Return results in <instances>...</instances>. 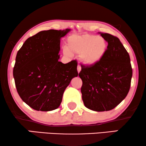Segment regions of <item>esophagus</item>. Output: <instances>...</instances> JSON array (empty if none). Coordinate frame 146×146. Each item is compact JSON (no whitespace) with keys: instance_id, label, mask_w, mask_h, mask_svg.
Instances as JSON below:
<instances>
[{"instance_id":"34e87169","label":"esophagus","mask_w":146,"mask_h":146,"mask_svg":"<svg viewBox=\"0 0 146 146\" xmlns=\"http://www.w3.org/2000/svg\"><path fill=\"white\" fill-rule=\"evenodd\" d=\"M77 70H78V73H80V70H81V67H80V66H78V67H77Z\"/></svg>"}]
</instances>
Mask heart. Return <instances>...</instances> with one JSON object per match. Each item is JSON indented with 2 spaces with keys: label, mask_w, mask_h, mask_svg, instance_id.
<instances>
[{
  "label": "heart",
  "mask_w": 146,
  "mask_h": 146,
  "mask_svg": "<svg viewBox=\"0 0 146 146\" xmlns=\"http://www.w3.org/2000/svg\"><path fill=\"white\" fill-rule=\"evenodd\" d=\"M108 42L104 38L92 35H73L67 40L64 52L79 54L80 62L86 66H93L102 60L107 52Z\"/></svg>",
  "instance_id": "1"
}]
</instances>
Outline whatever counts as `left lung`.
Wrapping results in <instances>:
<instances>
[{"label":"left lung","mask_w":146,"mask_h":146,"mask_svg":"<svg viewBox=\"0 0 146 146\" xmlns=\"http://www.w3.org/2000/svg\"><path fill=\"white\" fill-rule=\"evenodd\" d=\"M108 43L107 52L100 62L93 66L82 65L79 76L82 80V98L87 108L109 111L126 97L132 77L128 52L118 38L99 33Z\"/></svg>","instance_id":"8db88e82"}]
</instances>
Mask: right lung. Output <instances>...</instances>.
<instances>
[{
	"label": "right lung",
	"instance_id": "add662e5",
	"mask_svg": "<svg viewBox=\"0 0 146 146\" xmlns=\"http://www.w3.org/2000/svg\"><path fill=\"white\" fill-rule=\"evenodd\" d=\"M71 30L40 31L18 51L13 76L20 97L37 111L57 109L72 79L78 75L77 62H59L60 39Z\"/></svg>",
	"mask_w": 146,
	"mask_h": 146
}]
</instances>
